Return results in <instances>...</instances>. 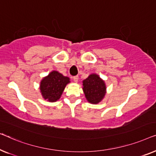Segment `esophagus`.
Returning a JSON list of instances; mask_svg holds the SVG:
<instances>
[{
	"label": "esophagus",
	"mask_w": 156,
	"mask_h": 156,
	"mask_svg": "<svg viewBox=\"0 0 156 156\" xmlns=\"http://www.w3.org/2000/svg\"><path fill=\"white\" fill-rule=\"evenodd\" d=\"M73 80L74 82H78V76H73Z\"/></svg>",
	"instance_id": "obj_1"
}]
</instances>
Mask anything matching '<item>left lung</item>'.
I'll list each match as a JSON object with an SVG mask.
<instances>
[{"label": "left lung", "instance_id": "1", "mask_svg": "<svg viewBox=\"0 0 156 156\" xmlns=\"http://www.w3.org/2000/svg\"><path fill=\"white\" fill-rule=\"evenodd\" d=\"M83 92L89 102L98 104L105 95V84L96 74H92L83 81Z\"/></svg>", "mask_w": 156, "mask_h": 156}]
</instances>
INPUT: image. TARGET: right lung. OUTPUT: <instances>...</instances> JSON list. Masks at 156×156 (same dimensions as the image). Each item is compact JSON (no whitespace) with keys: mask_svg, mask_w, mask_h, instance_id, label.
<instances>
[{"mask_svg":"<svg viewBox=\"0 0 156 156\" xmlns=\"http://www.w3.org/2000/svg\"><path fill=\"white\" fill-rule=\"evenodd\" d=\"M69 78L57 71H52L41 80L40 90L43 98L49 102H55L61 98Z\"/></svg>","mask_w":156,"mask_h":156,"instance_id":"right-lung-1","label":"right lung"}]
</instances>
